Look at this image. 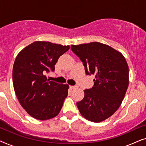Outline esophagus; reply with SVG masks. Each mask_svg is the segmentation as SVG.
<instances>
[{"label":"esophagus","instance_id":"esophagus-1","mask_svg":"<svg viewBox=\"0 0 146 146\" xmlns=\"http://www.w3.org/2000/svg\"><path fill=\"white\" fill-rule=\"evenodd\" d=\"M70 89L73 90V89L76 88V86H70Z\"/></svg>","mask_w":146,"mask_h":146}]
</instances>
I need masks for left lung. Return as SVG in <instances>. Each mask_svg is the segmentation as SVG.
Listing matches in <instances>:
<instances>
[{
  "label": "left lung",
  "mask_w": 146,
  "mask_h": 146,
  "mask_svg": "<svg viewBox=\"0 0 146 146\" xmlns=\"http://www.w3.org/2000/svg\"><path fill=\"white\" fill-rule=\"evenodd\" d=\"M83 62L86 74L95 76L90 89L76 103L81 115L88 120L101 122L120 106L129 84L128 65L120 52L104 44L93 42L71 45Z\"/></svg>",
  "instance_id": "left-lung-1"
}]
</instances>
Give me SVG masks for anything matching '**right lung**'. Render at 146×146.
Wrapping results in <instances>:
<instances>
[{
	"mask_svg": "<svg viewBox=\"0 0 146 146\" xmlns=\"http://www.w3.org/2000/svg\"><path fill=\"white\" fill-rule=\"evenodd\" d=\"M70 46L36 41L16 58L13 70L15 92L19 102L34 118L46 120L60 113L68 96V84L50 81L46 74Z\"/></svg>",
	"mask_w": 146,
	"mask_h": 146,
	"instance_id": "add662e5",
	"label": "right lung"
}]
</instances>
